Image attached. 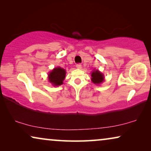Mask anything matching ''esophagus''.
I'll return each mask as SVG.
<instances>
[{
  "label": "esophagus",
  "instance_id": "1",
  "mask_svg": "<svg viewBox=\"0 0 151 151\" xmlns=\"http://www.w3.org/2000/svg\"><path fill=\"white\" fill-rule=\"evenodd\" d=\"M76 68L78 69H82V65H80V64H77L76 65Z\"/></svg>",
  "mask_w": 151,
  "mask_h": 151
}]
</instances>
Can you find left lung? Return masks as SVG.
<instances>
[{
  "label": "left lung",
  "mask_w": 151,
  "mask_h": 151,
  "mask_svg": "<svg viewBox=\"0 0 151 151\" xmlns=\"http://www.w3.org/2000/svg\"><path fill=\"white\" fill-rule=\"evenodd\" d=\"M91 76V80L93 83L97 85L102 84L104 81V75L98 69L93 70Z\"/></svg>",
  "instance_id": "obj_1"
}]
</instances>
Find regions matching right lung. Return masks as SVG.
<instances>
[{
  "instance_id": "right-lung-1",
  "label": "right lung",
  "mask_w": 151,
  "mask_h": 151,
  "mask_svg": "<svg viewBox=\"0 0 151 151\" xmlns=\"http://www.w3.org/2000/svg\"><path fill=\"white\" fill-rule=\"evenodd\" d=\"M66 70L60 67L53 68L48 73V80L53 86H58L63 84L66 77Z\"/></svg>"
}]
</instances>
